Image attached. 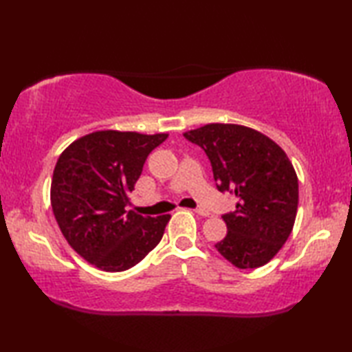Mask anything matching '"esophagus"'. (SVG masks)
<instances>
[{
  "instance_id": "obj_1",
  "label": "esophagus",
  "mask_w": 352,
  "mask_h": 352,
  "mask_svg": "<svg viewBox=\"0 0 352 352\" xmlns=\"http://www.w3.org/2000/svg\"><path fill=\"white\" fill-rule=\"evenodd\" d=\"M194 212H197L199 216H204V217H208V216H210V212L205 211V210H201V208H195Z\"/></svg>"
}]
</instances>
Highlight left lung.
Listing matches in <instances>:
<instances>
[{"instance_id":"1","label":"left lung","mask_w":352,"mask_h":352,"mask_svg":"<svg viewBox=\"0 0 352 352\" xmlns=\"http://www.w3.org/2000/svg\"><path fill=\"white\" fill-rule=\"evenodd\" d=\"M204 148L220 192L234 194L222 216L228 233L217 252L237 269H258L287 241L298 208V178L287 155L269 136L237 124H206L183 133Z\"/></svg>"}]
</instances>
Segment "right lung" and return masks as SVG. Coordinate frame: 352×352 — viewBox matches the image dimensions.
Here are the masks:
<instances>
[{"label": "right lung", "mask_w": 352, "mask_h": 352, "mask_svg": "<svg viewBox=\"0 0 352 352\" xmlns=\"http://www.w3.org/2000/svg\"><path fill=\"white\" fill-rule=\"evenodd\" d=\"M168 133L100 130L69 144L57 160L51 206L74 252L105 272L132 269L158 245L170 216L126 211L146 160Z\"/></svg>", "instance_id": "1"}]
</instances>
